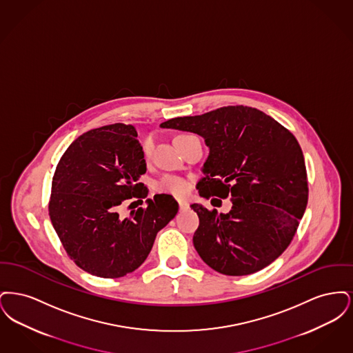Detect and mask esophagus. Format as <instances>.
I'll list each match as a JSON object with an SVG mask.
<instances>
[{"label":"esophagus","instance_id":"1","mask_svg":"<svg viewBox=\"0 0 353 353\" xmlns=\"http://www.w3.org/2000/svg\"><path fill=\"white\" fill-rule=\"evenodd\" d=\"M179 206H180V210H186L189 205H188V202L181 200V201H179Z\"/></svg>","mask_w":353,"mask_h":353}]
</instances>
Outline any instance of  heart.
Listing matches in <instances>:
<instances>
[{
	"instance_id": "1",
	"label": "heart",
	"mask_w": 353,
	"mask_h": 353,
	"mask_svg": "<svg viewBox=\"0 0 353 353\" xmlns=\"http://www.w3.org/2000/svg\"><path fill=\"white\" fill-rule=\"evenodd\" d=\"M143 150L145 154H150L152 151V140H145L143 144ZM157 190L163 193H169L176 197H183L189 192L188 181L179 176H165L157 183Z\"/></svg>"
}]
</instances>
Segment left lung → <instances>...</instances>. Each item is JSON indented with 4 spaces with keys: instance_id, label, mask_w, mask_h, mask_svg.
Masks as SVG:
<instances>
[{
    "instance_id": "obj_1",
    "label": "left lung",
    "mask_w": 353,
    "mask_h": 353,
    "mask_svg": "<svg viewBox=\"0 0 353 353\" xmlns=\"http://www.w3.org/2000/svg\"><path fill=\"white\" fill-rule=\"evenodd\" d=\"M160 127L205 139L209 156L197 189L205 199L230 197L233 203L226 214L190 205L200 219L193 245L202 261L232 276L269 266L291 243L308 201L305 164L295 136L246 105L170 119Z\"/></svg>"
}]
</instances>
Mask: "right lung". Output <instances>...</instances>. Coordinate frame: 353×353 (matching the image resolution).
Wrapping results in <instances>:
<instances>
[{"label":"right lung","mask_w":353,"mask_h":353,"mask_svg":"<svg viewBox=\"0 0 353 353\" xmlns=\"http://www.w3.org/2000/svg\"><path fill=\"white\" fill-rule=\"evenodd\" d=\"M136 137L134 125L123 123L81 134L52 177L51 223L68 256L95 276L120 278L137 269L156 234L179 212L172 196L156 194L145 208L120 216L125 200L143 203L148 196L147 186L139 181L147 164Z\"/></svg>","instance_id":"obj_1"}]
</instances>
